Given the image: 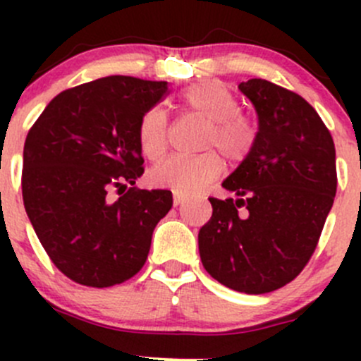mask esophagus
I'll use <instances>...</instances> for the list:
<instances>
[{
    "mask_svg": "<svg viewBox=\"0 0 361 361\" xmlns=\"http://www.w3.org/2000/svg\"><path fill=\"white\" fill-rule=\"evenodd\" d=\"M185 195L183 194H180V192H174L173 194V204L174 206H180V204H183L185 202Z\"/></svg>",
    "mask_w": 361,
    "mask_h": 361,
    "instance_id": "esophagus-1",
    "label": "esophagus"
}]
</instances>
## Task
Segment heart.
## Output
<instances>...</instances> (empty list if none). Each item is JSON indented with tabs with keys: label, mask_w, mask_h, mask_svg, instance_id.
<instances>
[{
	"label": "heart",
	"mask_w": 361,
	"mask_h": 361,
	"mask_svg": "<svg viewBox=\"0 0 361 361\" xmlns=\"http://www.w3.org/2000/svg\"><path fill=\"white\" fill-rule=\"evenodd\" d=\"M185 111L207 122L202 143L204 154L185 157L173 155L150 171V183L180 194H195L221 173L220 152L228 162H243L257 141V126L239 111V99L227 85L214 80L194 83L181 94ZM169 118L160 106L147 110L137 123V145L145 157H162L167 148Z\"/></svg>",
	"instance_id": "b5f03b06"
}]
</instances>
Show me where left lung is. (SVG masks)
I'll list each match as a JSON object with an SVG mask.
<instances>
[{"label": "left lung", "instance_id": "1", "mask_svg": "<svg viewBox=\"0 0 361 361\" xmlns=\"http://www.w3.org/2000/svg\"><path fill=\"white\" fill-rule=\"evenodd\" d=\"M239 90L258 115L257 141L221 183L238 197H209L199 253L218 283L260 295L293 281L314 253L337 192L336 147L298 94L262 78Z\"/></svg>", "mask_w": 361, "mask_h": 361}]
</instances>
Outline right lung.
Masks as SVG:
<instances>
[{
  "mask_svg": "<svg viewBox=\"0 0 361 361\" xmlns=\"http://www.w3.org/2000/svg\"><path fill=\"white\" fill-rule=\"evenodd\" d=\"M167 82L104 76L63 90L24 143L25 213L50 260L71 281L120 285L141 271L169 190H140L137 123ZM117 188L119 197L109 192Z\"/></svg>",
  "mask_w": 361,
  "mask_h": 361,
  "instance_id": "right-lung-1",
  "label": "right lung"
}]
</instances>
